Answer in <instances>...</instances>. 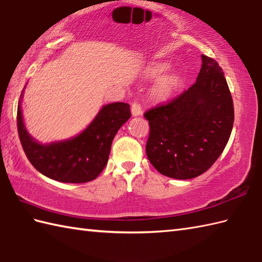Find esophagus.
<instances>
[{
	"label": "esophagus",
	"mask_w": 262,
	"mask_h": 262,
	"mask_svg": "<svg viewBox=\"0 0 262 262\" xmlns=\"http://www.w3.org/2000/svg\"><path fill=\"white\" fill-rule=\"evenodd\" d=\"M142 114H143V109H142L141 103L135 101L132 104V115L134 117H137V116H141Z\"/></svg>",
	"instance_id": "esophagus-1"
}]
</instances>
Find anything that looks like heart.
Instances as JSON below:
<instances>
[{"label":"heart","mask_w":262,"mask_h":262,"mask_svg":"<svg viewBox=\"0 0 262 262\" xmlns=\"http://www.w3.org/2000/svg\"><path fill=\"white\" fill-rule=\"evenodd\" d=\"M165 70H166L165 64L155 65L151 69V74L158 75L160 73H162V72H164ZM181 81H182L181 75L178 73H169L166 75H163L157 82V84H155L154 92L157 93L159 97H168L180 86Z\"/></svg>","instance_id":"obj_1"}]
</instances>
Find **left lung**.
Here are the masks:
<instances>
[{"label": "left lung", "instance_id": "obj_1", "mask_svg": "<svg viewBox=\"0 0 262 262\" xmlns=\"http://www.w3.org/2000/svg\"><path fill=\"white\" fill-rule=\"evenodd\" d=\"M196 82L177 98L147 110L146 155L163 176L192 179L207 171L224 151L234 107L223 70L202 55Z\"/></svg>", "mask_w": 262, "mask_h": 262}]
</instances>
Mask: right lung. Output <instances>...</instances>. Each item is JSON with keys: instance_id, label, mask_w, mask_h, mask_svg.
<instances>
[{"instance_id": "add662e5", "label": "right lung", "mask_w": 262, "mask_h": 262, "mask_svg": "<svg viewBox=\"0 0 262 262\" xmlns=\"http://www.w3.org/2000/svg\"><path fill=\"white\" fill-rule=\"evenodd\" d=\"M130 116L128 103L105 104L80 135L51 144L38 143L28 134L20 102L16 122L22 148L36 170L59 182L83 183L101 173L115 135Z\"/></svg>"}]
</instances>
